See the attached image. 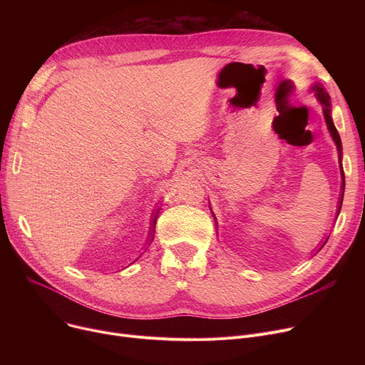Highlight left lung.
<instances>
[{"label":"left lung","mask_w":365,"mask_h":365,"mask_svg":"<svg viewBox=\"0 0 365 365\" xmlns=\"http://www.w3.org/2000/svg\"><path fill=\"white\" fill-rule=\"evenodd\" d=\"M312 91L315 93L317 99L319 101V103H321V106H322L325 123H327V128H329V131H330V134H331V138H333V140H334V143H336V146H337V150H339V163H341V140H340V136H339V133H337V128L334 127V123H333V120H331L330 96H329L327 91H325V88L322 87V84H319V83L314 84ZM340 171H341V197L339 198V204H337V216H339V213H340V207H341V201H343V190H344V176H343L341 164H340ZM327 240H329V238H327ZM327 240H325V241L322 242V245L319 247V250L325 245V242H327ZM319 250H318V252H319ZM318 252H317V253H318Z\"/></svg>","instance_id":"left-lung-1"}]
</instances>
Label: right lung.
Segmentation results:
<instances>
[{"label": "right lung", "mask_w": 365, "mask_h": 365, "mask_svg": "<svg viewBox=\"0 0 365 365\" xmlns=\"http://www.w3.org/2000/svg\"><path fill=\"white\" fill-rule=\"evenodd\" d=\"M157 217H158V212L153 216L152 222H150V229H149V237H148V242L150 244V241L153 240V232H155V223H157Z\"/></svg>", "instance_id": "obj_1"}]
</instances>
